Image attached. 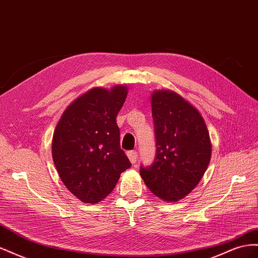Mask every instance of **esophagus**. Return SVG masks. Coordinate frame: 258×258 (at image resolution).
Instances as JSON below:
<instances>
[{"instance_id": "esophagus-1", "label": "esophagus", "mask_w": 258, "mask_h": 258, "mask_svg": "<svg viewBox=\"0 0 258 258\" xmlns=\"http://www.w3.org/2000/svg\"><path fill=\"white\" fill-rule=\"evenodd\" d=\"M127 156H128V158H129L131 163H136L137 162V160H138V153L137 152H135V151L128 152Z\"/></svg>"}]
</instances>
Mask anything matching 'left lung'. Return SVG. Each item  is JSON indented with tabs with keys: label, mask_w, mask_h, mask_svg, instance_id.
Instances as JSON below:
<instances>
[{
	"label": "left lung",
	"mask_w": 258,
	"mask_h": 258,
	"mask_svg": "<svg viewBox=\"0 0 258 258\" xmlns=\"http://www.w3.org/2000/svg\"><path fill=\"white\" fill-rule=\"evenodd\" d=\"M151 101L156 157L140 173L156 196L178 201L198 185L209 166V131L197 108L176 92L156 90Z\"/></svg>",
	"instance_id": "8db88e82"
}]
</instances>
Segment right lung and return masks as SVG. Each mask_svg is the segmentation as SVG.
Instances as JSON below:
<instances>
[{
	"instance_id": "obj_1",
	"label": "right lung",
	"mask_w": 258,
	"mask_h": 258,
	"mask_svg": "<svg viewBox=\"0 0 258 258\" xmlns=\"http://www.w3.org/2000/svg\"><path fill=\"white\" fill-rule=\"evenodd\" d=\"M127 93L122 85L92 88L68 106L54 129L51 153L58 174L86 204L104 199L131 167L116 122Z\"/></svg>"
}]
</instances>
